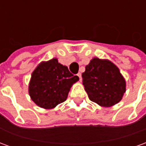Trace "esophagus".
Listing matches in <instances>:
<instances>
[{
  "mask_svg": "<svg viewBox=\"0 0 146 146\" xmlns=\"http://www.w3.org/2000/svg\"><path fill=\"white\" fill-rule=\"evenodd\" d=\"M76 75H77V76L79 77L80 80L81 81V73H77V74H76Z\"/></svg>",
  "mask_w": 146,
  "mask_h": 146,
  "instance_id": "obj_1",
  "label": "esophagus"
}]
</instances>
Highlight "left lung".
<instances>
[{"mask_svg":"<svg viewBox=\"0 0 146 146\" xmlns=\"http://www.w3.org/2000/svg\"><path fill=\"white\" fill-rule=\"evenodd\" d=\"M83 84L90 100L101 106L118 103L126 92V83L119 69L109 60L93 58L82 73Z\"/></svg>","mask_w":146,"mask_h":146,"instance_id":"obj_1","label":"left lung"}]
</instances>
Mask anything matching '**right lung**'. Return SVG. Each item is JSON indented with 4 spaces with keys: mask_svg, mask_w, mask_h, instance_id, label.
I'll use <instances>...</instances> for the list:
<instances>
[{
    "mask_svg": "<svg viewBox=\"0 0 146 146\" xmlns=\"http://www.w3.org/2000/svg\"><path fill=\"white\" fill-rule=\"evenodd\" d=\"M79 80L56 58L44 62L32 73L29 94L38 106L52 109L66 100L73 84Z\"/></svg>",
    "mask_w": 146,
    "mask_h": 146,
    "instance_id": "add662e5",
    "label": "right lung"
}]
</instances>
